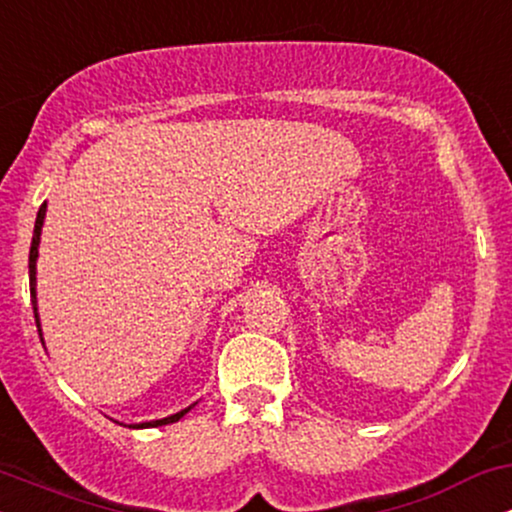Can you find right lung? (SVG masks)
<instances>
[{
  "mask_svg": "<svg viewBox=\"0 0 512 512\" xmlns=\"http://www.w3.org/2000/svg\"><path fill=\"white\" fill-rule=\"evenodd\" d=\"M45 211H48V202L40 204L38 216H35V228H33V240H31V255H28V281H31V303H33V315H35V325H38V334L43 339V330H40V315H38V298H35V262H38V245H40V233H43V221H45ZM45 344V342H43ZM197 404V402H195ZM195 404L190 407L180 409L178 414H170L166 419H156V421H142V424H129V428H156V426H166V424H175L180 421L182 416L187 414Z\"/></svg>",
  "mask_w": 512,
  "mask_h": 512,
  "instance_id": "right-lung-1",
  "label": "right lung"
}]
</instances>
